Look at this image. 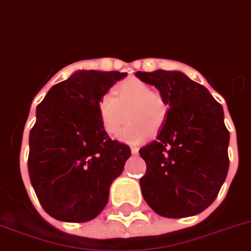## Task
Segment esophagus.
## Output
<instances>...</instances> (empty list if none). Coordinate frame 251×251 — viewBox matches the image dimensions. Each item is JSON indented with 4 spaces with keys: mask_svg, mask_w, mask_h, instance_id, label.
<instances>
[{
    "mask_svg": "<svg viewBox=\"0 0 251 251\" xmlns=\"http://www.w3.org/2000/svg\"><path fill=\"white\" fill-rule=\"evenodd\" d=\"M138 147H136V146H133V147H130V151H132V153H133V155H137V153H138Z\"/></svg>",
    "mask_w": 251,
    "mask_h": 251,
    "instance_id": "obj_1",
    "label": "esophagus"
}]
</instances>
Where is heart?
I'll list each match as a JSON object with an SVG mask.
<instances>
[{
	"mask_svg": "<svg viewBox=\"0 0 251 251\" xmlns=\"http://www.w3.org/2000/svg\"><path fill=\"white\" fill-rule=\"evenodd\" d=\"M114 96L105 94L98 101V114L106 133L117 134L129 118L119 140L138 143L149 136L157 133L164 127L168 117V102L157 90L138 78H129L113 90ZM128 117H126V114Z\"/></svg>",
	"mask_w": 251,
	"mask_h": 251,
	"instance_id": "obj_1",
	"label": "heart"
}]
</instances>
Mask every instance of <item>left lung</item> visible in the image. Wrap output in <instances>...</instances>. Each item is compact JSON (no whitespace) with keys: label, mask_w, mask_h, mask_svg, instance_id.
<instances>
[{"label":"left lung","mask_w":251,"mask_h":251,"mask_svg":"<svg viewBox=\"0 0 251 251\" xmlns=\"http://www.w3.org/2000/svg\"><path fill=\"white\" fill-rule=\"evenodd\" d=\"M136 76L153 85L169 105L157 140L140 149L147 166L140 179L143 198L162 217L198 215L227 176L230 132L222 105L177 71H138Z\"/></svg>","instance_id":"1"}]
</instances>
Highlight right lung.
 Here are the masks:
<instances>
[{
	"instance_id": "add662e5",
	"label": "right lung",
	"mask_w": 251,
	"mask_h": 251,
	"mask_svg": "<svg viewBox=\"0 0 251 251\" xmlns=\"http://www.w3.org/2000/svg\"><path fill=\"white\" fill-rule=\"evenodd\" d=\"M126 72L78 71L57 83L36 106L27 169L44 211L64 222H87L105 207L109 189L130 156L109 138L98 101Z\"/></svg>"
}]
</instances>
